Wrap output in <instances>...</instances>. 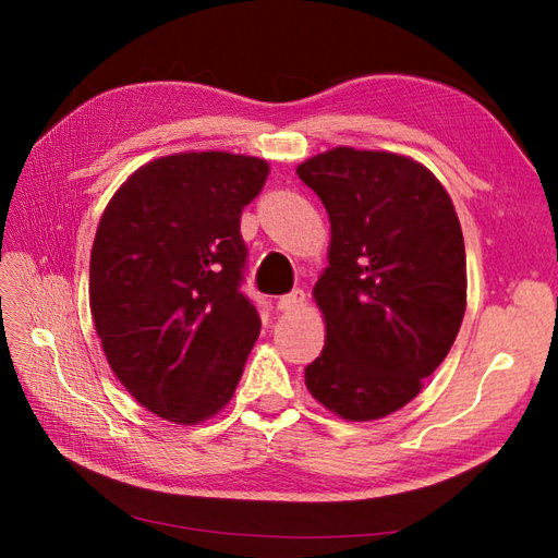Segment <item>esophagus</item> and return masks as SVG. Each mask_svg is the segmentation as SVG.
Returning <instances> with one entry per match:
<instances>
[{"instance_id":"34e87169","label":"esophagus","mask_w":558,"mask_h":558,"mask_svg":"<svg viewBox=\"0 0 558 558\" xmlns=\"http://www.w3.org/2000/svg\"><path fill=\"white\" fill-rule=\"evenodd\" d=\"M304 302H306V294H304V290H292L290 294H286V298H280L278 300V310L280 312H300L302 306H304Z\"/></svg>"}]
</instances>
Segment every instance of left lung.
<instances>
[{
  "mask_svg": "<svg viewBox=\"0 0 558 558\" xmlns=\"http://www.w3.org/2000/svg\"><path fill=\"white\" fill-rule=\"evenodd\" d=\"M298 174L330 220L328 266L312 292L326 342L304 384L340 420L388 417L420 396L465 316L456 206L432 170L390 150L338 146Z\"/></svg>",
  "mask_w": 558,
  "mask_h": 558,
  "instance_id": "obj_1",
  "label": "left lung"
}]
</instances>
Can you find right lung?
<instances>
[{"label": "right lung", "mask_w": 558, "mask_h": 558, "mask_svg": "<svg viewBox=\"0 0 558 558\" xmlns=\"http://www.w3.org/2000/svg\"><path fill=\"white\" fill-rule=\"evenodd\" d=\"M268 172L242 153H172L129 174L100 216L88 280L96 333L122 386L172 424L216 417L258 338L240 292V218Z\"/></svg>", "instance_id": "right-lung-1"}]
</instances>
